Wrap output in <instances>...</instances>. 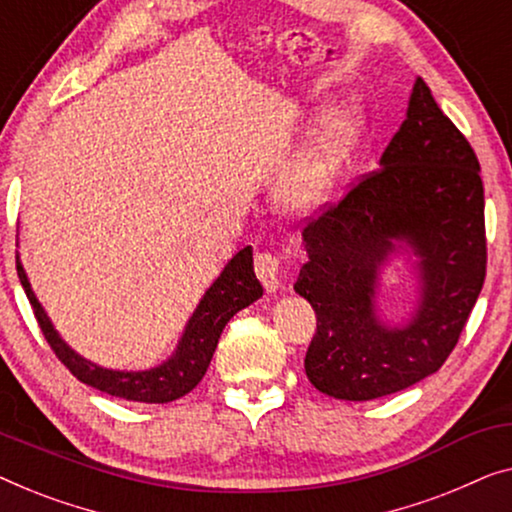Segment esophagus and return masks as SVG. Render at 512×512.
<instances>
[{
  "mask_svg": "<svg viewBox=\"0 0 512 512\" xmlns=\"http://www.w3.org/2000/svg\"><path fill=\"white\" fill-rule=\"evenodd\" d=\"M255 273L262 280L266 292H278L280 290V264L278 259L269 253H259L255 257Z\"/></svg>",
  "mask_w": 512,
  "mask_h": 512,
  "instance_id": "obj_1",
  "label": "esophagus"
}]
</instances>
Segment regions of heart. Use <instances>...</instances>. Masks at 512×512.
<instances>
[{"label":"heart","instance_id":"obj_1","mask_svg":"<svg viewBox=\"0 0 512 512\" xmlns=\"http://www.w3.org/2000/svg\"><path fill=\"white\" fill-rule=\"evenodd\" d=\"M364 118L355 104L322 115L304 148L278 176L273 201L290 218H313L334 194L362 136Z\"/></svg>","mask_w":512,"mask_h":512}]
</instances>
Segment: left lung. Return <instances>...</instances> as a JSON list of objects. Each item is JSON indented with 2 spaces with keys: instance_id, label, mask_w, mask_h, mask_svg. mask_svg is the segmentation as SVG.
Instances as JSON below:
<instances>
[{
  "instance_id": "1",
  "label": "left lung",
  "mask_w": 512,
  "mask_h": 512,
  "mask_svg": "<svg viewBox=\"0 0 512 512\" xmlns=\"http://www.w3.org/2000/svg\"><path fill=\"white\" fill-rule=\"evenodd\" d=\"M378 167L304 229L308 262L294 283L318 315L306 376L343 401L387 397L441 369L485 283L478 157L422 78ZM399 261L416 294L387 319L384 273Z\"/></svg>"
}]
</instances>
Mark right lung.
I'll use <instances>...</instances> for the list:
<instances>
[{"instance_id": "obj_1", "label": "right lung", "mask_w": 512, "mask_h": 512, "mask_svg": "<svg viewBox=\"0 0 512 512\" xmlns=\"http://www.w3.org/2000/svg\"><path fill=\"white\" fill-rule=\"evenodd\" d=\"M16 266L18 278L34 308L43 336H46L50 348L55 350V355L60 357V362L81 383L95 387L104 394H111V397L141 403H169L192 392L199 385V380L204 378L227 322L246 306L255 304L264 292L253 269V248L246 246L229 259L220 276L213 280L204 297L199 299L190 320L185 322V329L178 338L174 352L164 362L150 366V369L127 371L99 366L97 362H90V359L78 355L60 336L53 320L48 318L46 308L41 306L37 294H34L20 255L16 257Z\"/></svg>"}]
</instances>
